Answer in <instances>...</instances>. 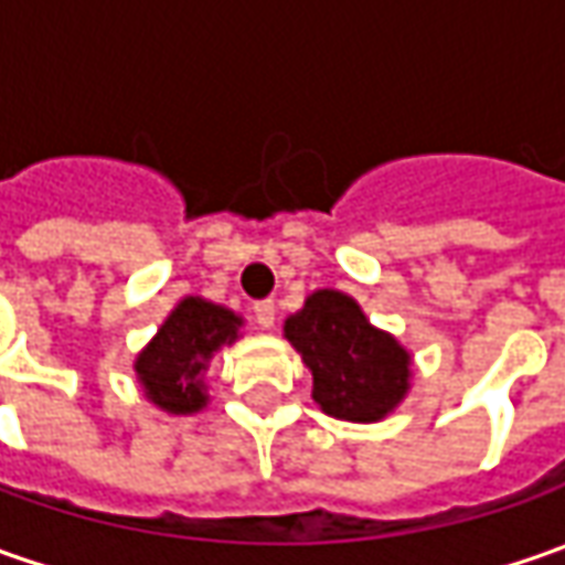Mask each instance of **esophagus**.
<instances>
[{"label":"esophagus","instance_id":"34e87169","mask_svg":"<svg viewBox=\"0 0 565 565\" xmlns=\"http://www.w3.org/2000/svg\"><path fill=\"white\" fill-rule=\"evenodd\" d=\"M253 316H256V321H259L263 328H271V324H275V319H278V312H275V302L271 300L253 302Z\"/></svg>","mask_w":565,"mask_h":565}]
</instances>
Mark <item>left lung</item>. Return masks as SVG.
Masks as SVG:
<instances>
[{
	"label": "left lung",
	"mask_w": 565,
	"mask_h": 565,
	"mask_svg": "<svg viewBox=\"0 0 565 565\" xmlns=\"http://www.w3.org/2000/svg\"><path fill=\"white\" fill-rule=\"evenodd\" d=\"M284 334L312 369V397L328 416L375 422L409 387V353L372 328L347 294H312L297 316L284 321Z\"/></svg>",
	"instance_id": "8db88e82"
}]
</instances>
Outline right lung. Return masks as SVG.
Wrapping results in <instances>:
<instances>
[{
  "mask_svg": "<svg viewBox=\"0 0 565 565\" xmlns=\"http://www.w3.org/2000/svg\"><path fill=\"white\" fill-rule=\"evenodd\" d=\"M241 319L215 302L186 297L137 356V379L147 397L168 413H196L205 406L200 375L222 343L237 341Z\"/></svg>",
  "mask_w": 565,
  "mask_h": 565,
  "instance_id": "right-lung-1",
  "label": "right lung"
}]
</instances>
